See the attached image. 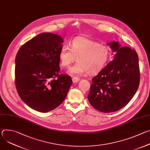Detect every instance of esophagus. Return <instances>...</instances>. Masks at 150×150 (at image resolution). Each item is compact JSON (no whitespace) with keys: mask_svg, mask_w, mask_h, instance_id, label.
Here are the masks:
<instances>
[{"mask_svg":"<svg viewBox=\"0 0 150 150\" xmlns=\"http://www.w3.org/2000/svg\"><path fill=\"white\" fill-rule=\"evenodd\" d=\"M72 81L74 83H77L78 81H79V79L78 78H76V77H74L72 78Z\"/></svg>","mask_w":150,"mask_h":150,"instance_id":"1","label":"esophagus"}]
</instances>
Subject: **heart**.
<instances>
[{
    "label": "heart",
    "instance_id": "1",
    "mask_svg": "<svg viewBox=\"0 0 150 150\" xmlns=\"http://www.w3.org/2000/svg\"><path fill=\"white\" fill-rule=\"evenodd\" d=\"M110 48L98 42L84 37H77L70 42V48L63 46L59 53L60 63L68 67L76 58L77 62L68 70L73 76H81L87 72L96 74L101 71L109 62Z\"/></svg>",
    "mask_w": 150,
    "mask_h": 150
}]
</instances>
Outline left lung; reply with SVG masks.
Returning a JSON list of instances; mask_svg holds the SVG:
<instances>
[{
  "label": "left lung",
  "instance_id": "8db88e82",
  "mask_svg": "<svg viewBox=\"0 0 150 150\" xmlns=\"http://www.w3.org/2000/svg\"><path fill=\"white\" fill-rule=\"evenodd\" d=\"M108 45L116 53L114 59L92 79L88 95L91 105L103 113L116 112L127 104L135 94L140 81L136 51L121 47L118 42Z\"/></svg>",
  "mask_w": 150,
  "mask_h": 150
}]
</instances>
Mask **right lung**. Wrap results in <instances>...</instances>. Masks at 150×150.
Masks as SVG:
<instances>
[{"label": "right lung", "instance_id": "right-lung-1", "mask_svg": "<svg viewBox=\"0 0 150 150\" xmlns=\"http://www.w3.org/2000/svg\"><path fill=\"white\" fill-rule=\"evenodd\" d=\"M62 38L42 33L26 42L15 58V85L22 100L31 109L46 113L66 98L71 77L59 74Z\"/></svg>", "mask_w": 150, "mask_h": 150}]
</instances>
